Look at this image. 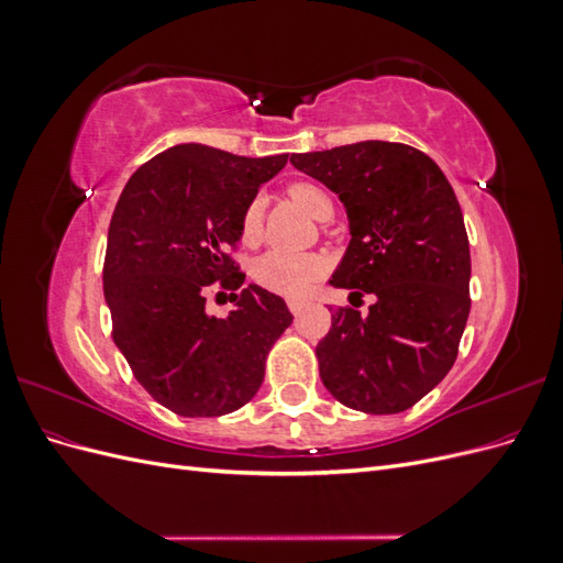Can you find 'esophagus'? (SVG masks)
I'll return each instance as SVG.
<instances>
[{
    "label": "esophagus",
    "mask_w": 563,
    "mask_h": 563,
    "mask_svg": "<svg viewBox=\"0 0 563 563\" xmlns=\"http://www.w3.org/2000/svg\"><path fill=\"white\" fill-rule=\"evenodd\" d=\"M288 310H291L296 317L305 310V300H298V298H291L288 300Z\"/></svg>",
    "instance_id": "1"
}]
</instances>
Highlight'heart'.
<instances>
[{"instance_id": "b5f03b06", "label": "heart", "mask_w": 563, "mask_h": 563, "mask_svg": "<svg viewBox=\"0 0 563 563\" xmlns=\"http://www.w3.org/2000/svg\"><path fill=\"white\" fill-rule=\"evenodd\" d=\"M286 195L291 197L302 211H308L317 220H327L333 213V201L329 192L310 180H296L286 187ZM263 232V199H251L240 218V240L246 246L258 244ZM327 261L317 253H296L284 249H272L251 265V277L265 291L277 296L298 298L308 294V288L323 277Z\"/></svg>"}]
</instances>
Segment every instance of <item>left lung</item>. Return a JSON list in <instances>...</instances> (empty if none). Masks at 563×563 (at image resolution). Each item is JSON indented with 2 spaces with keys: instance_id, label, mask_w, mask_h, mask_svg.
<instances>
[{
  "instance_id": "1",
  "label": "left lung",
  "mask_w": 563,
  "mask_h": 563,
  "mask_svg": "<svg viewBox=\"0 0 563 563\" xmlns=\"http://www.w3.org/2000/svg\"><path fill=\"white\" fill-rule=\"evenodd\" d=\"M333 190L350 218V246L331 279L362 314L338 308L319 340V376L354 411L401 413L451 371L470 314V242L455 192L424 152L364 141L291 155Z\"/></svg>"
}]
</instances>
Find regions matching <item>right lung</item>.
Instances as JSON below:
<instances>
[{
	"instance_id": "right-lung-1",
	"label": "right lung",
	"mask_w": 563,
	"mask_h": 563,
	"mask_svg": "<svg viewBox=\"0 0 563 563\" xmlns=\"http://www.w3.org/2000/svg\"><path fill=\"white\" fill-rule=\"evenodd\" d=\"M286 159L185 143L145 162L117 201L103 265L114 345L178 416L216 418L251 401L269 347L291 327L279 296L242 288L232 258L244 207ZM209 292L231 294L225 320L206 312Z\"/></svg>"
}]
</instances>
